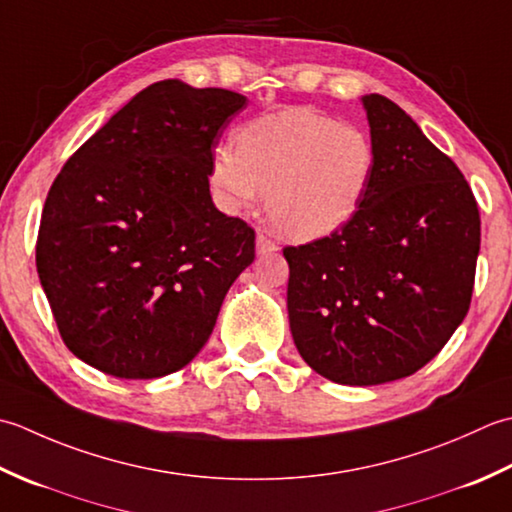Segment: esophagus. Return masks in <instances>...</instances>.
Segmentation results:
<instances>
[{
  "label": "esophagus",
  "mask_w": 512,
  "mask_h": 512,
  "mask_svg": "<svg viewBox=\"0 0 512 512\" xmlns=\"http://www.w3.org/2000/svg\"><path fill=\"white\" fill-rule=\"evenodd\" d=\"M256 252L260 254V256H267V254H274V252H278V245L271 241V238H267L263 232H258V236H256Z\"/></svg>",
  "instance_id": "esophagus-1"
}]
</instances>
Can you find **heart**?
I'll return each instance as SVG.
<instances>
[{"label":"heart","mask_w":512,"mask_h":512,"mask_svg":"<svg viewBox=\"0 0 512 512\" xmlns=\"http://www.w3.org/2000/svg\"><path fill=\"white\" fill-rule=\"evenodd\" d=\"M375 168V145L362 128L294 106L245 123L236 145H216L210 190L227 214L249 210L267 192L269 223L289 241L311 243L360 212Z\"/></svg>","instance_id":"heart-1"}]
</instances>
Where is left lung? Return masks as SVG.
<instances>
[{
	"instance_id": "1",
	"label": "left lung",
	"mask_w": 512,
	"mask_h": 512,
	"mask_svg": "<svg viewBox=\"0 0 512 512\" xmlns=\"http://www.w3.org/2000/svg\"><path fill=\"white\" fill-rule=\"evenodd\" d=\"M378 168L336 234L285 247L296 349L322 378L371 387L413 375L468 314L479 210L460 168L382 95H364Z\"/></svg>"
}]
</instances>
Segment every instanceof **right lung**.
Segmentation results:
<instances>
[{
  "label": "right lung",
  "mask_w": 512,
  "mask_h": 512,
  "mask_svg": "<svg viewBox=\"0 0 512 512\" xmlns=\"http://www.w3.org/2000/svg\"><path fill=\"white\" fill-rule=\"evenodd\" d=\"M247 97L152 83L66 161L37 236V274L66 347L114 378L152 380L205 347L254 263V229L216 210L210 159Z\"/></svg>",
  "instance_id": "right-lung-1"
}]
</instances>
